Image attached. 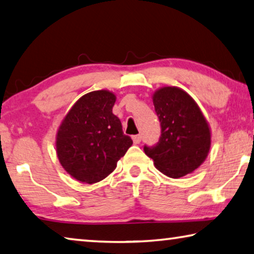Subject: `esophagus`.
<instances>
[{"label":"esophagus","instance_id":"obj_1","mask_svg":"<svg viewBox=\"0 0 254 254\" xmlns=\"http://www.w3.org/2000/svg\"><path fill=\"white\" fill-rule=\"evenodd\" d=\"M132 140H133L134 143H140L142 140V136H141V134H135L132 136Z\"/></svg>","mask_w":254,"mask_h":254}]
</instances>
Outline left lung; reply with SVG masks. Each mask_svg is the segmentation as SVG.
I'll return each instance as SVG.
<instances>
[{
    "label": "left lung",
    "mask_w": 254,
    "mask_h": 254,
    "mask_svg": "<svg viewBox=\"0 0 254 254\" xmlns=\"http://www.w3.org/2000/svg\"><path fill=\"white\" fill-rule=\"evenodd\" d=\"M152 102L162 134L154 146L144 144V154L163 174L182 178L207 158L211 143L208 123L191 96L180 88H160Z\"/></svg>",
    "instance_id": "1"
}]
</instances>
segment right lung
<instances>
[{"instance_id":"obj_1","label":"right lung","mask_w":254,"mask_h":254,"mask_svg":"<svg viewBox=\"0 0 254 254\" xmlns=\"http://www.w3.org/2000/svg\"><path fill=\"white\" fill-rule=\"evenodd\" d=\"M115 100V95L107 90L86 94L72 106L59 128V160L80 182L92 184L105 179L133 143L113 114Z\"/></svg>"}]
</instances>
